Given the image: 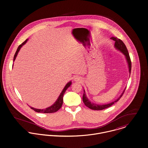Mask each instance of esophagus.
I'll use <instances>...</instances> for the list:
<instances>
[{"instance_id":"34e87169","label":"esophagus","mask_w":148,"mask_h":148,"mask_svg":"<svg viewBox=\"0 0 148 148\" xmlns=\"http://www.w3.org/2000/svg\"><path fill=\"white\" fill-rule=\"evenodd\" d=\"M74 80L75 82L80 83V82H82V78L81 77H80V76H76L75 77V78H74Z\"/></svg>"}]
</instances>
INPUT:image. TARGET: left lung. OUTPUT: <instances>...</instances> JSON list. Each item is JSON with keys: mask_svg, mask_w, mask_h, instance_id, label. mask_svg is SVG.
Masks as SVG:
<instances>
[{"mask_svg": "<svg viewBox=\"0 0 148 148\" xmlns=\"http://www.w3.org/2000/svg\"><path fill=\"white\" fill-rule=\"evenodd\" d=\"M110 39H113L114 41H115V44H114V47L115 48L119 50V51H121L122 53H123V54L125 56L127 64H128V69H129V73L130 74H131V59L130 57V55L128 52V50L127 49V47L125 46V43L122 42V40H121V39L116 38V37H112ZM125 89L124 90V91H123L121 95V96L119 97V98L118 99H116L115 101H114L113 102H110L109 103H107V104H103V105H98L96 103H94L93 102H91L87 97L86 95V92L84 90V93L83 95V101L85 105L86 106H87L88 108H89L90 109H92V110H101L104 109L108 108L110 106H111L112 105H113L115 102H117L120 99L121 97L122 96L123 94L124 93Z\"/></svg>", "mask_w": 148, "mask_h": 148, "instance_id": "obj_1", "label": "left lung"}]
</instances>
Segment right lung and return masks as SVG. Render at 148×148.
<instances>
[{
    "label": "right lung",
    "instance_id": "1",
    "mask_svg": "<svg viewBox=\"0 0 148 148\" xmlns=\"http://www.w3.org/2000/svg\"><path fill=\"white\" fill-rule=\"evenodd\" d=\"M28 40V39H26L25 42H23V43L21 45H20V46H18L15 54H14V56L13 57V61H14L16 56L19 52V51L20 50L21 48L22 47V46L23 45H24L26 42ZM71 84V81H70L69 82H68L66 86H65L64 88L63 89V90L62 91V92H61L59 97H58V99H57V100L56 101V102H55L52 106L46 108L45 109H35L34 108H32V107H30L31 109H32L33 110H34L35 112H38V113H55V112H56L57 111H58L62 106V105L63 103V96H64V95L65 92L66 90L70 86V85Z\"/></svg>",
    "mask_w": 148,
    "mask_h": 148
}]
</instances>
